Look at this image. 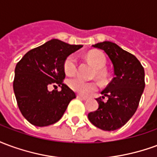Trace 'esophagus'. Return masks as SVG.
I'll return each mask as SVG.
<instances>
[{"label":"esophagus","instance_id":"obj_1","mask_svg":"<svg viewBox=\"0 0 157 157\" xmlns=\"http://www.w3.org/2000/svg\"><path fill=\"white\" fill-rule=\"evenodd\" d=\"M77 98L80 99V100H83V101H86V100H87V98L82 97V96H81V95H77Z\"/></svg>","mask_w":157,"mask_h":157}]
</instances>
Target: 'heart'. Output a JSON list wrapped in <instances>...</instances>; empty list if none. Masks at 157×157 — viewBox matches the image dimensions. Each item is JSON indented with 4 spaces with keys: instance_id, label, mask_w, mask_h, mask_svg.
<instances>
[{
    "instance_id": "1",
    "label": "heart",
    "mask_w": 157,
    "mask_h": 157,
    "mask_svg": "<svg viewBox=\"0 0 157 157\" xmlns=\"http://www.w3.org/2000/svg\"><path fill=\"white\" fill-rule=\"evenodd\" d=\"M86 59L93 65V67L98 70L96 72L97 78L100 81H102L104 79V73L102 72V70L106 65V59L104 55L98 52H90L86 56ZM76 67H77V62L74 55H70L65 59L64 62V71L66 75H75ZM68 86L74 92L82 96L89 95L97 89V85L95 83L86 82L80 78L71 79L68 82Z\"/></svg>"
}]
</instances>
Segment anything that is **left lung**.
Returning a JSON list of instances; mask_svg holds the SVG:
<instances>
[{
	"instance_id": "left-lung-1",
	"label": "left lung",
	"mask_w": 157,
	"mask_h": 157,
	"mask_svg": "<svg viewBox=\"0 0 157 157\" xmlns=\"http://www.w3.org/2000/svg\"><path fill=\"white\" fill-rule=\"evenodd\" d=\"M94 48L105 52L112 62L114 77L96 100L98 109L88 113L92 124L113 131L127 123L135 114L145 89V71L135 55L109 41L98 43ZM104 96L108 101L103 102Z\"/></svg>"
}]
</instances>
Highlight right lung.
Segmentation results:
<instances>
[{"label":"right lung","instance_id":"right-lung-1","mask_svg":"<svg viewBox=\"0 0 157 157\" xmlns=\"http://www.w3.org/2000/svg\"><path fill=\"white\" fill-rule=\"evenodd\" d=\"M83 45H71L51 39L29 50L17 64L13 90L23 117L33 125L44 127L59 121L75 92L64 84V62ZM58 84L62 91H48Z\"/></svg>","mask_w":157,"mask_h":157}]
</instances>
